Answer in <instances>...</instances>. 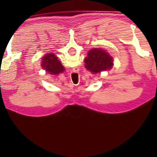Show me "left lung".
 <instances>
[{"mask_svg": "<svg viewBox=\"0 0 157 157\" xmlns=\"http://www.w3.org/2000/svg\"><path fill=\"white\" fill-rule=\"evenodd\" d=\"M85 67L93 74L108 71L113 65V58L102 48H93L89 51L84 59Z\"/></svg>", "mask_w": 157, "mask_h": 157, "instance_id": "1", "label": "left lung"}]
</instances>
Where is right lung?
Here are the masks:
<instances>
[{"label":"right lung","instance_id":"add662e5","mask_svg":"<svg viewBox=\"0 0 157 157\" xmlns=\"http://www.w3.org/2000/svg\"><path fill=\"white\" fill-rule=\"evenodd\" d=\"M42 69L45 70L46 72L50 74H57L60 73H63L64 71V67L58 60V58L52 53H48L42 58V64H41Z\"/></svg>","mask_w":157,"mask_h":157}]
</instances>
